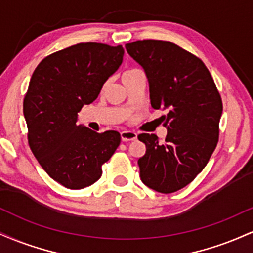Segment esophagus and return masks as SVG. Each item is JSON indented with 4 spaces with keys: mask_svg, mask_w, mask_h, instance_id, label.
I'll list each match as a JSON object with an SVG mask.
<instances>
[{
    "mask_svg": "<svg viewBox=\"0 0 253 253\" xmlns=\"http://www.w3.org/2000/svg\"><path fill=\"white\" fill-rule=\"evenodd\" d=\"M120 134H121V139H123V141L135 140L136 136H138V134H136L135 132H132V130H123Z\"/></svg>",
    "mask_w": 253,
    "mask_h": 253,
    "instance_id": "34e87169",
    "label": "esophagus"
}]
</instances>
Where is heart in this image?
<instances>
[{"mask_svg": "<svg viewBox=\"0 0 253 253\" xmlns=\"http://www.w3.org/2000/svg\"><path fill=\"white\" fill-rule=\"evenodd\" d=\"M135 72H139V70H136V69H129V70H126V71L124 72L123 78H124V77H127V76H129V75L135 74Z\"/></svg>", "mask_w": 253, "mask_h": 253, "instance_id": "b5f03b06", "label": "heart"}]
</instances>
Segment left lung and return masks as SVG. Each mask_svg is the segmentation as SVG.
I'll use <instances>...</instances> for the list:
<instances>
[{"instance_id": "left-lung-1", "label": "left lung", "mask_w": 253, "mask_h": 253, "mask_svg": "<svg viewBox=\"0 0 253 253\" xmlns=\"http://www.w3.org/2000/svg\"><path fill=\"white\" fill-rule=\"evenodd\" d=\"M126 50L146 74L152 108L168 110L163 144L156 134L138 135L146 145L138 161L140 178L158 193H175L194 181L215 150L221 96L202 60L176 43L138 40Z\"/></svg>"}]
</instances>
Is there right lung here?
Returning <instances> with one entry per match:
<instances>
[{
	"mask_svg": "<svg viewBox=\"0 0 253 253\" xmlns=\"http://www.w3.org/2000/svg\"><path fill=\"white\" fill-rule=\"evenodd\" d=\"M124 53L121 45L81 42L43 58L32 75L24 98L28 144L47 175L69 189L96 182L120 145L117 130L96 133L77 120L121 65Z\"/></svg>",
	"mask_w": 253,
	"mask_h": 253,
	"instance_id": "1",
	"label": "right lung"
}]
</instances>
